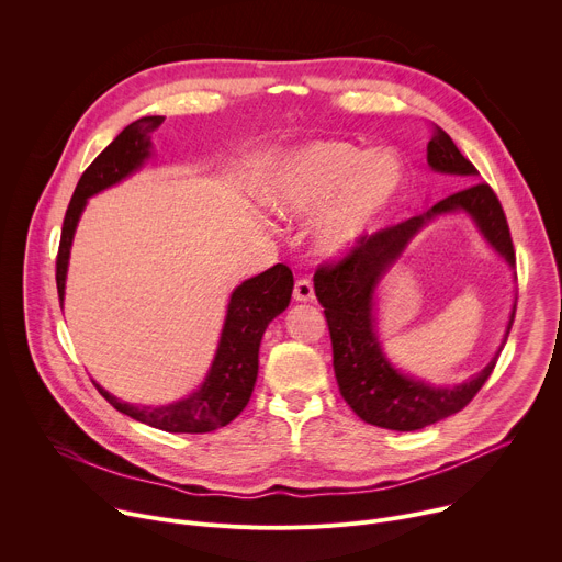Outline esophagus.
Returning <instances> with one entry per match:
<instances>
[{
	"mask_svg": "<svg viewBox=\"0 0 562 562\" xmlns=\"http://www.w3.org/2000/svg\"><path fill=\"white\" fill-rule=\"evenodd\" d=\"M315 293H313V284L311 280H297L293 286V300L295 302H313Z\"/></svg>",
	"mask_w": 562,
	"mask_h": 562,
	"instance_id": "obj_1",
	"label": "esophagus"
}]
</instances>
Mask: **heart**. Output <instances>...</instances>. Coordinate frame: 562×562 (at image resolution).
I'll return each instance as SVG.
<instances>
[{"label":"heart","mask_w":562,"mask_h":562,"mask_svg":"<svg viewBox=\"0 0 562 562\" xmlns=\"http://www.w3.org/2000/svg\"><path fill=\"white\" fill-rule=\"evenodd\" d=\"M407 189L395 150H369L345 139H315L276 155L262 198L282 217L317 220L313 245L329 260L358 254L380 231Z\"/></svg>","instance_id":"heart-1"}]
</instances>
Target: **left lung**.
I'll use <instances>...</instances> for the list:
<instances>
[{
	"label": "left lung",
	"mask_w": 562,
	"mask_h": 562,
	"mask_svg": "<svg viewBox=\"0 0 562 562\" xmlns=\"http://www.w3.org/2000/svg\"><path fill=\"white\" fill-rule=\"evenodd\" d=\"M427 165L442 176H460L469 182L477 178L475 167L442 128H436L427 146ZM458 213L473 222L490 249L514 271L516 256L503 206L490 184H471L416 217L378 231L358 254L336 267L317 269L313 276L315 297L325 306L331 334L334 371L340 393L358 418L369 425L391 431H418L458 414L487 382L507 342L516 300L494 358L460 384H431L395 367L378 336V295L382 280L425 226L438 217Z\"/></svg>",
	"instance_id": "left-lung-1"
}]
</instances>
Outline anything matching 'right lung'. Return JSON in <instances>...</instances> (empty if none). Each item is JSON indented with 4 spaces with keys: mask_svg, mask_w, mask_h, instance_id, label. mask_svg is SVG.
<instances>
[{
    "mask_svg": "<svg viewBox=\"0 0 562 562\" xmlns=\"http://www.w3.org/2000/svg\"><path fill=\"white\" fill-rule=\"evenodd\" d=\"M162 122V115H150L128 124L79 178L64 217L57 254V293L61 306L70 247L79 217H82L93 195L124 182L148 162L153 157L150 133ZM291 293L293 273L284 265H276L265 273L237 284L228 295L217 349L204 380L195 391L171 405H131L100 386L95 380L93 384L120 414L155 429L169 434H206L226 427L249 403L258 378L262 336L271 319L289 306Z\"/></svg>",
    "mask_w": 562,
    "mask_h": 562,
    "instance_id": "right-lung-1",
    "label": "right lung"
}]
</instances>
